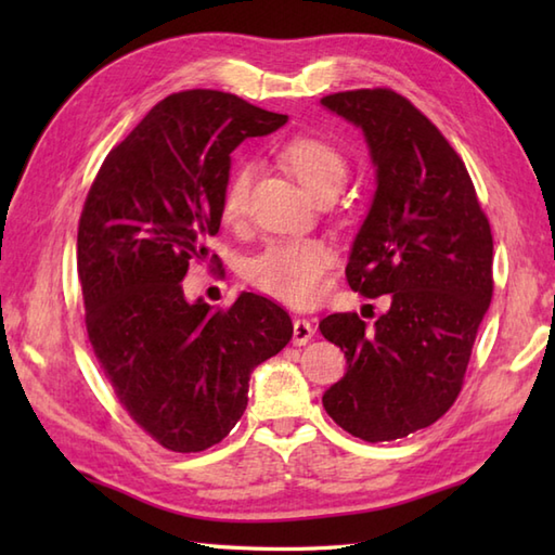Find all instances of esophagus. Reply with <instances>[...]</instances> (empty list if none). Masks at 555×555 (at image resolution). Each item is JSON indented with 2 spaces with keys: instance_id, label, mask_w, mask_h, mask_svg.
<instances>
[{
  "instance_id": "obj_1",
  "label": "esophagus",
  "mask_w": 555,
  "mask_h": 555,
  "mask_svg": "<svg viewBox=\"0 0 555 555\" xmlns=\"http://www.w3.org/2000/svg\"><path fill=\"white\" fill-rule=\"evenodd\" d=\"M314 336V326L308 320L293 322V344L305 346Z\"/></svg>"
}]
</instances>
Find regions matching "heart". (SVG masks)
Returning a JSON list of instances; mask_svg holds the SVG:
<instances>
[{"instance_id": "b5f03b06", "label": "heart", "mask_w": 555, "mask_h": 555, "mask_svg": "<svg viewBox=\"0 0 555 555\" xmlns=\"http://www.w3.org/2000/svg\"><path fill=\"white\" fill-rule=\"evenodd\" d=\"M281 159L298 183L312 197L338 193L346 183L348 162L340 152L320 138H293L281 150ZM253 169L241 164L223 188V217L238 219L245 211L250 191ZM334 247L320 238H284L269 243L259 253L247 276L257 288L291 305H312L320 300L328 286V269L334 267Z\"/></svg>"}]
</instances>
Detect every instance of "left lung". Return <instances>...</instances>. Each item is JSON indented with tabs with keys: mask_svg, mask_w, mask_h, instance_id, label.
Here are the masks:
<instances>
[{
	"mask_svg": "<svg viewBox=\"0 0 555 555\" xmlns=\"http://www.w3.org/2000/svg\"><path fill=\"white\" fill-rule=\"evenodd\" d=\"M322 107L360 128L376 181L348 284L364 298L388 296L372 328L358 314L320 322L348 364L322 403L362 441L403 439L439 420L463 386L493 291L491 229L463 159L405 98L348 90Z\"/></svg>",
	"mask_w": 555,
	"mask_h": 555,
	"instance_id": "left-lung-1",
	"label": "left lung"
}]
</instances>
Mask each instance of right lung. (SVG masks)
<instances>
[{
    "instance_id": "obj_1",
    "label": "right lung",
    "mask_w": 555,
    "mask_h": 555,
    "mask_svg": "<svg viewBox=\"0 0 555 555\" xmlns=\"http://www.w3.org/2000/svg\"><path fill=\"white\" fill-rule=\"evenodd\" d=\"M286 121L229 92H176L109 152L82 207L92 350L131 417L169 451L219 443L243 417L253 370L293 336L288 312L255 293L227 312L183 293L219 231L231 152Z\"/></svg>"
}]
</instances>
